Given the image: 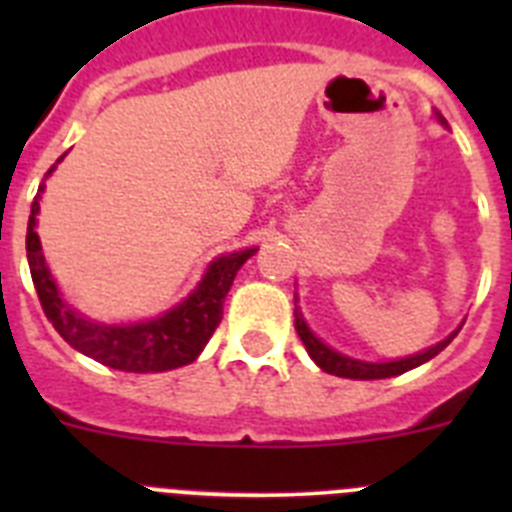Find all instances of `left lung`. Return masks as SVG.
I'll return each mask as SVG.
<instances>
[{"instance_id": "8db88e82", "label": "left lung", "mask_w": 512, "mask_h": 512, "mask_svg": "<svg viewBox=\"0 0 512 512\" xmlns=\"http://www.w3.org/2000/svg\"><path fill=\"white\" fill-rule=\"evenodd\" d=\"M295 328H297V336L302 338L305 343L307 354L312 356V361L328 374H336V377H348V379H387V377H397V374L408 372V369H415V366L425 364V361H431L433 356L441 354L443 348L449 346L454 341V336L459 333H451L446 341L436 343L433 348L423 351V354H415L410 359H400V361H387V364H369V361H356V359H348V356H341L338 351L328 348L325 343H320L318 338L312 336L310 328L305 325L302 315L297 312L295 307Z\"/></svg>"}]
</instances>
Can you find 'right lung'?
<instances>
[{"label":"right lung","instance_id":"add662e5","mask_svg":"<svg viewBox=\"0 0 512 512\" xmlns=\"http://www.w3.org/2000/svg\"><path fill=\"white\" fill-rule=\"evenodd\" d=\"M53 169L56 166H51L45 176H51ZM40 192H43V184L38 187L30 220H27V264H30V274H33L35 292H38L45 318L51 320L63 341L84 356H92L99 364L120 369V372H169L176 366L192 364L223 320V302L230 284H233L238 269L256 253V248L228 253V256L212 261L200 287L194 289L182 305H176L161 318L135 325H99L84 320L79 312H74L61 300L51 271L45 266L38 233H35Z\"/></svg>","mask_w":512,"mask_h":512}]
</instances>
